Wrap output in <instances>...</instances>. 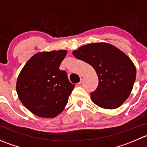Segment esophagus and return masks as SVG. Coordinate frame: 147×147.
Returning <instances> with one entry per match:
<instances>
[{
	"mask_svg": "<svg viewBox=\"0 0 147 147\" xmlns=\"http://www.w3.org/2000/svg\"><path fill=\"white\" fill-rule=\"evenodd\" d=\"M80 82L78 83V84H82V81L84 80V77L83 76V75H81V76L80 77Z\"/></svg>",
	"mask_w": 147,
	"mask_h": 147,
	"instance_id": "34e87169",
	"label": "esophagus"
}]
</instances>
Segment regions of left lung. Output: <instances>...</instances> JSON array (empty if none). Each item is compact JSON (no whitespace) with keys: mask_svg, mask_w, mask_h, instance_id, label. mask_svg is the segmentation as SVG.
I'll list each match as a JSON object with an SVG mask.
<instances>
[{"mask_svg":"<svg viewBox=\"0 0 147 147\" xmlns=\"http://www.w3.org/2000/svg\"><path fill=\"white\" fill-rule=\"evenodd\" d=\"M79 60L93 67L99 84L90 93L92 101L100 107L114 109L121 106L131 94L135 82V65L131 59L115 46L94 42L72 52Z\"/></svg>","mask_w":147,"mask_h":147,"instance_id":"obj_1","label":"left lung"}]
</instances>
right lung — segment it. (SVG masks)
Listing matches in <instances>:
<instances>
[{"instance_id":"right-lung-1","label":"right lung","mask_w":147,"mask_h":147,"mask_svg":"<svg viewBox=\"0 0 147 147\" xmlns=\"http://www.w3.org/2000/svg\"><path fill=\"white\" fill-rule=\"evenodd\" d=\"M67 50L40 52L29 59L18 77L19 100L40 117L53 118L61 113L75 87L65 71L59 69Z\"/></svg>"}]
</instances>
